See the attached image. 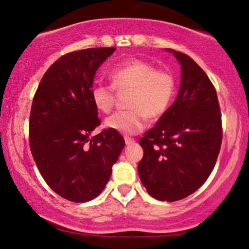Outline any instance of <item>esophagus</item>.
I'll list each match as a JSON object with an SVG mask.
<instances>
[{
  "label": "esophagus",
  "instance_id": "1",
  "mask_svg": "<svg viewBox=\"0 0 249 249\" xmlns=\"http://www.w3.org/2000/svg\"><path fill=\"white\" fill-rule=\"evenodd\" d=\"M124 142H125V144H127V145L135 144V139L130 138V137H124Z\"/></svg>",
  "mask_w": 249,
  "mask_h": 249
}]
</instances>
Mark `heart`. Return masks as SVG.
Segmentation results:
<instances>
[{"mask_svg": "<svg viewBox=\"0 0 249 249\" xmlns=\"http://www.w3.org/2000/svg\"><path fill=\"white\" fill-rule=\"evenodd\" d=\"M112 85L95 84L91 100L97 110L108 113L114 107L115 90L129 91V110L119 111L105 120L112 130L125 135L137 134L145 127L147 118H159L168 110L175 95V78L170 72L154 69L151 63L141 59L124 61L111 70Z\"/></svg>", "mask_w": 249, "mask_h": 249, "instance_id": "1", "label": "heart"}]
</instances>
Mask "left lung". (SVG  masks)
Masks as SVG:
<instances>
[{
  "label": "left lung",
  "mask_w": 249,
  "mask_h": 249,
  "mask_svg": "<svg viewBox=\"0 0 249 249\" xmlns=\"http://www.w3.org/2000/svg\"><path fill=\"white\" fill-rule=\"evenodd\" d=\"M173 53L181 67L175 103L139 139L144 156L138 173L154 198L176 202L195 193L213 171L222 142L216 90L204 70L185 53Z\"/></svg>",
  "instance_id": "8db88e82"
}]
</instances>
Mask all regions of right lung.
I'll return each mask as SVG.
<instances>
[{"label": "right lung", "mask_w": 249, "mask_h": 249, "mask_svg": "<svg viewBox=\"0 0 249 249\" xmlns=\"http://www.w3.org/2000/svg\"><path fill=\"white\" fill-rule=\"evenodd\" d=\"M115 47H96L61 56L44 74L29 117V144L51 189L70 202L94 199L105 188L125 142L104 129L91 100L95 73Z\"/></svg>", "instance_id": "1"}]
</instances>
